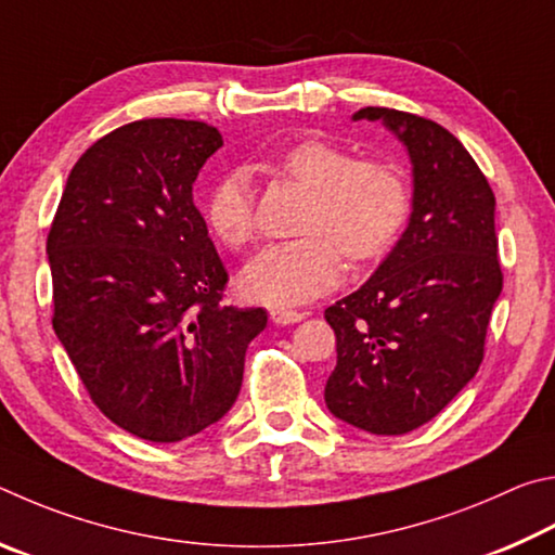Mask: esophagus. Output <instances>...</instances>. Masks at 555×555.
Returning <instances> with one entry per match:
<instances>
[{"instance_id":"esophagus-1","label":"esophagus","mask_w":555,"mask_h":555,"mask_svg":"<svg viewBox=\"0 0 555 555\" xmlns=\"http://www.w3.org/2000/svg\"><path fill=\"white\" fill-rule=\"evenodd\" d=\"M270 319H272V324L289 326V324H297V322H302L305 314H302V312H293V309L275 307V309H270Z\"/></svg>"}]
</instances>
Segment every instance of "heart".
Masks as SVG:
<instances>
[{
  "mask_svg": "<svg viewBox=\"0 0 555 555\" xmlns=\"http://www.w3.org/2000/svg\"><path fill=\"white\" fill-rule=\"evenodd\" d=\"M278 170L309 190L299 238L270 243L241 272V287L266 305H302L344 275V256L373 260L392 246L410 214V190L392 165L353 160L341 145L307 139L280 155ZM204 217L229 248L256 236L250 175H219L204 197Z\"/></svg>",
  "mask_w": 555,
  "mask_h": 555,
  "instance_id": "obj_1",
  "label": "heart"
}]
</instances>
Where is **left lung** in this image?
Returning <instances> with one entry per match:
<instances>
[{
  "instance_id": "8db88e82",
  "label": "left lung",
  "mask_w": 555,
  "mask_h": 555,
  "mask_svg": "<svg viewBox=\"0 0 555 555\" xmlns=\"http://www.w3.org/2000/svg\"><path fill=\"white\" fill-rule=\"evenodd\" d=\"M412 163L406 229L365 283L324 317L336 367L324 400L336 420L377 436L431 422L482 363L502 293L494 194L451 131L424 116L365 106Z\"/></svg>"
}]
</instances>
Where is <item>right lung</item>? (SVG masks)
Returning <instances> with one entry per match:
<instances>
[{
  "label": "right lung",
  "instance_id": "1",
  "mask_svg": "<svg viewBox=\"0 0 555 555\" xmlns=\"http://www.w3.org/2000/svg\"><path fill=\"white\" fill-rule=\"evenodd\" d=\"M223 145L202 121L143 119L75 163L46 253L53 328L104 416L175 443L236 402L266 309L221 302L227 268L192 184Z\"/></svg>",
  "mask_w": 555,
  "mask_h": 555
}]
</instances>
